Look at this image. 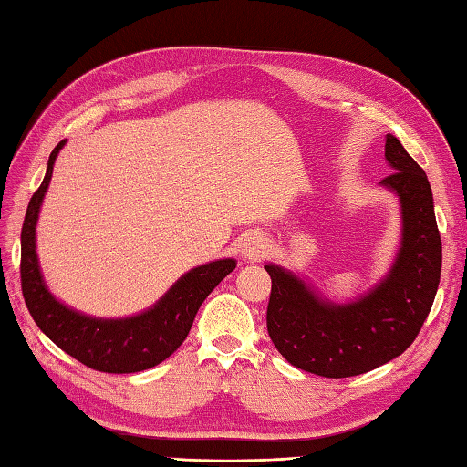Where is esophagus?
I'll return each mask as SVG.
<instances>
[{"label": "esophagus", "mask_w": 467, "mask_h": 467, "mask_svg": "<svg viewBox=\"0 0 467 467\" xmlns=\"http://www.w3.org/2000/svg\"><path fill=\"white\" fill-rule=\"evenodd\" d=\"M266 248H268L266 238L260 233H251L243 243V256L244 260H253V263H256V260L265 256Z\"/></svg>", "instance_id": "34e87169"}]
</instances>
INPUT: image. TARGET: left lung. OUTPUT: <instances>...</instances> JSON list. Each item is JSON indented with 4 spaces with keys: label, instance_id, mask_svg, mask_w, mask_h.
Wrapping results in <instances>:
<instances>
[{
    "label": "left lung",
    "instance_id": "8db88e82",
    "mask_svg": "<svg viewBox=\"0 0 467 467\" xmlns=\"http://www.w3.org/2000/svg\"><path fill=\"white\" fill-rule=\"evenodd\" d=\"M392 175L380 187L400 202V248L388 273L350 302L324 298L305 278L275 263L266 327L270 340L300 370L348 378L382 366L416 340L436 298L441 241L424 169L394 135H386Z\"/></svg>",
    "mask_w": 467,
    "mask_h": 467
}]
</instances>
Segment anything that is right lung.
<instances>
[{
    "label": "right lung",
    "instance_id": "right-lung-1",
    "mask_svg": "<svg viewBox=\"0 0 467 467\" xmlns=\"http://www.w3.org/2000/svg\"><path fill=\"white\" fill-rule=\"evenodd\" d=\"M67 140L51 150L41 187L34 192L21 229V290L39 330L75 360L107 374H131L161 364L175 352L192 327L201 305L236 268L234 258H219L184 273L153 306L125 318H97L51 295L41 275L36 226L49 189L53 165Z\"/></svg>",
    "mask_w": 467,
    "mask_h": 467
}]
</instances>
